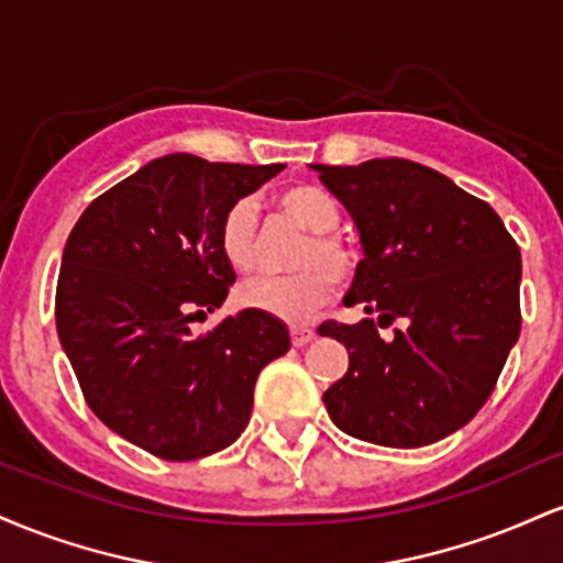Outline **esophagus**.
<instances>
[{
    "label": "esophagus",
    "mask_w": 563,
    "mask_h": 563,
    "mask_svg": "<svg viewBox=\"0 0 563 563\" xmlns=\"http://www.w3.org/2000/svg\"><path fill=\"white\" fill-rule=\"evenodd\" d=\"M314 339L312 328H303V325H294L290 328V344L294 346H303Z\"/></svg>",
    "instance_id": "obj_1"
}]
</instances>
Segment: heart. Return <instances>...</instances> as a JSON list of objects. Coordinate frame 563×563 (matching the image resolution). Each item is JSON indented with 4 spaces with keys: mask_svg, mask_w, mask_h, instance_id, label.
<instances>
[{
    "mask_svg": "<svg viewBox=\"0 0 563 563\" xmlns=\"http://www.w3.org/2000/svg\"><path fill=\"white\" fill-rule=\"evenodd\" d=\"M280 214L301 230L312 232L296 254L299 273L283 277H256L238 288V303L254 312L286 322H307L333 299L339 283H346L357 269V251L339 235L341 211L335 198L318 185H288L275 196ZM219 251L235 273L256 267V222L254 206L238 200L219 224Z\"/></svg>",
    "mask_w": 563,
    "mask_h": 563,
    "instance_id": "obj_1",
    "label": "heart"
}]
</instances>
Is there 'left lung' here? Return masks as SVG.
I'll return each instance as SVG.
<instances>
[{"label": "left lung", "mask_w": 563, "mask_h": 563, "mask_svg": "<svg viewBox=\"0 0 563 563\" xmlns=\"http://www.w3.org/2000/svg\"><path fill=\"white\" fill-rule=\"evenodd\" d=\"M357 224L365 260L346 307L376 320H328L349 352L322 394L349 437L423 448L466 426L493 394L521 331V251L493 206L407 158L312 166ZM400 322L383 339L377 325Z\"/></svg>", "instance_id": "8db88e82"}]
</instances>
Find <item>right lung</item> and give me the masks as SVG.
Instances as JSON below:
<instances>
[{
    "label": "right lung",
    "instance_id": "add662e5",
    "mask_svg": "<svg viewBox=\"0 0 563 563\" xmlns=\"http://www.w3.org/2000/svg\"><path fill=\"white\" fill-rule=\"evenodd\" d=\"M172 153L97 196L70 230L55 290L60 344L89 410L161 461H196L241 437L260 371L286 325L245 309L192 335L228 299L219 251L230 206L283 172Z\"/></svg>",
    "mask_w": 563,
    "mask_h": 563
}]
</instances>
